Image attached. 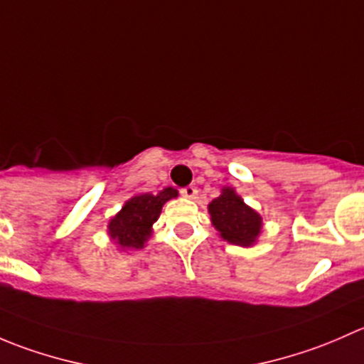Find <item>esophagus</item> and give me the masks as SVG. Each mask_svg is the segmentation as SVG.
<instances>
[{"mask_svg": "<svg viewBox=\"0 0 364 364\" xmlns=\"http://www.w3.org/2000/svg\"><path fill=\"white\" fill-rule=\"evenodd\" d=\"M197 193H199V190H197L196 185H188L185 188H181V196L188 197V199H196Z\"/></svg>", "mask_w": 364, "mask_h": 364, "instance_id": "34e87169", "label": "esophagus"}]
</instances>
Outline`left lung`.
<instances>
[{
  "label": "left lung",
  "instance_id": "1",
  "mask_svg": "<svg viewBox=\"0 0 364 364\" xmlns=\"http://www.w3.org/2000/svg\"><path fill=\"white\" fill-rule=\"evenodd\" d=\"M211 222L220 230V236L232 245L250 247L259 236L262 218L243 203L232 188H223L222 196L208 205Z\"/></svg>",
  "mask_w": 364,
  "mask_h": 364
}]
</instances>
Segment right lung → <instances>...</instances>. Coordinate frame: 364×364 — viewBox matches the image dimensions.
<instances>
[{"mask_svg":"<svg viewBox=\"0 0 364 364\" xmlns=\"http://www.w3.org/2000/svg\"><path fill=\"white\" fill-rule=\"evenodd\" d=\"M172 197H178L174 188H164L160 193L135 196L123 205L119 213L109 222V234L121 248L139 250L144 247L151 234V225L160 216L161 205Z\"/></svg>","mask_w":364,"mask_h":364,"instance_id":"add662e5","label":"right lung"}]
</instances>
